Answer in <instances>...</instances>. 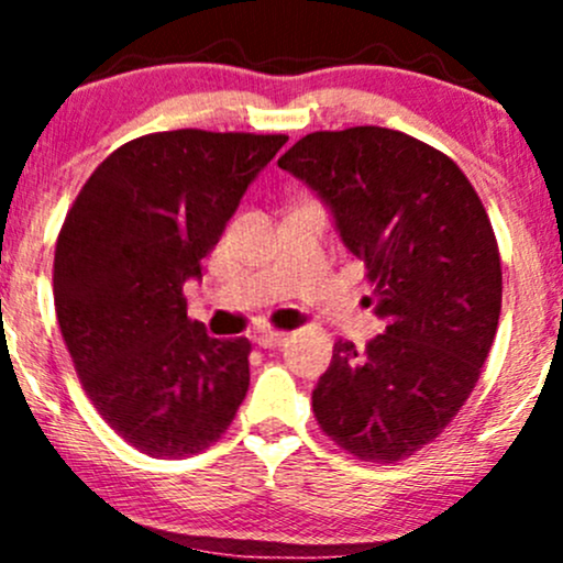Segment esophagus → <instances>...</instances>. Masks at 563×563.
<instances>
[{
    "mask_svg": "<svg viewBox=\"0 0 563 563\" xmlns=\"http://www.w3.org/2000/svg\"><path fill=\"white\" fill-rule=\"evenodd\" d=\"M254 341L260 344L262 349H275V346H283L288 341V333H280V331H262L254 335Z\"/></svg>",
    "mask_w": 563,
    "mask_h": 563,
    "instance_id": "1",
    "label": "esophagus"
}]
</instances>
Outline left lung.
<instances>
[{
  "instance_id": "8db88e82",
  "label": "left lung",
  "mask_w": 563,
  "mask_h": 563,
  "mask_svg": "<svg viewBox=\"0 0 563 563\" xmlns=\"http://www.w3.org/2000/svg\"><path fill=\"white\" fill-rule=\"evenodd\" d=\"M331 206L386 333L335 341L312 391L322 434L397 463L448 429L482 376L503 301L487 209L448 153L386 126L312 132L277 161Z\"/></svg>"
}]
</instances>
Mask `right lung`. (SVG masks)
Instances as JSON below:
<instances>
[{"mask_svg": "<svg viewBox=\"0 0 563 563\" xmlns=\"http://www.w3.org/2000/svg\"><path fill=\"white\" fill-rule=\"evenodd\" d=\"M286 134H142L102 161L55 245L57 325L89 402L153 457L219 442L249 391V339L187 318L185 280Z\"/></svg>", "mask_w": 563, "mask_h": 563, "instance_id": "right-lung-1", "label": "right lung"}]
</instances>
